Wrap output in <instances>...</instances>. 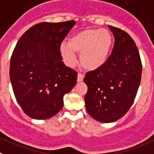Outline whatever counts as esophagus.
I'll return each instance as SVG.
<instances>
[{
  "mask_svg": "<svg viewBox=\"0 0 154 154\" xmlns=\"http://www.w3.org/2000/svg\"><path fill=\"white\" fill-rule=\"evenodd\" d=\"M84 75L82 74H80L79 73L78 75H77V82H82L83 80H84Z\"/></svg>",
  "mask_w": 154,
  "mask_h": 154,
  "instance_id": "esophagus-1",
  "label": "esophagus"
}]
</instances>
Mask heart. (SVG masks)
Wrapping results in <instances>:
<instances>
[{
	"mask_svg": "<svg viewBox=\"0 0 154 154\" xmlns=\"http://www.w3.org/2000/svg\"><path fill=\"white\" fill-rule=\"evenodd\" d=\"M113 43L111 33L106 29L88 28L77 33L62 42L60 53L67 66L77 63L75 52L80 53V64L87 70H96L107 60Z\"/></svg>",
	"mask_w": 154,
	"mask_h": 154,
	"instance_id": "obj_1",
	"label": "heart"
}]
</instances>
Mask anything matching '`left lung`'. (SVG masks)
Returning <instances> with one entry per match:
<instances>
[{"label":"left lung","instance_id":"left-lung-1","mask_svg":"<svg viewBox=\"0 0 154 154\" xmlns=\"http://www.w3.org/2000/svg\"><path fill=\"white\" fill-rule=\"evenodd\" d=\"M114 36L112 54L100 68L87 72L84 97L87 113L96 120L111 123L132 106L141 80L142 63L137 47L124 30L108 26Z\"/></svg>","mask_w":154,"mask_h":154}]
</instances>
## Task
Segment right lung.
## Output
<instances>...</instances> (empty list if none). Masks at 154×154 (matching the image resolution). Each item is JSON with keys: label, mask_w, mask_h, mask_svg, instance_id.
<instances>
[{"label": "right lung", "mask_w": 154, "mask_h": 154, "mask_svg": "<svg viewBox=\"0 0 154 154\" xmlns=\"http://www.w3.org/2000/svg\"><path fill=\"white\" fill-rule=\"evenodd\" d=\"M74 20L35 24L20 37L10 63L14 94L23 111L36 120L54 117L63 96L75 86L77 73L62 60L60 45Z\"/></svg>", "instance_id": "1"}]
</instances>
